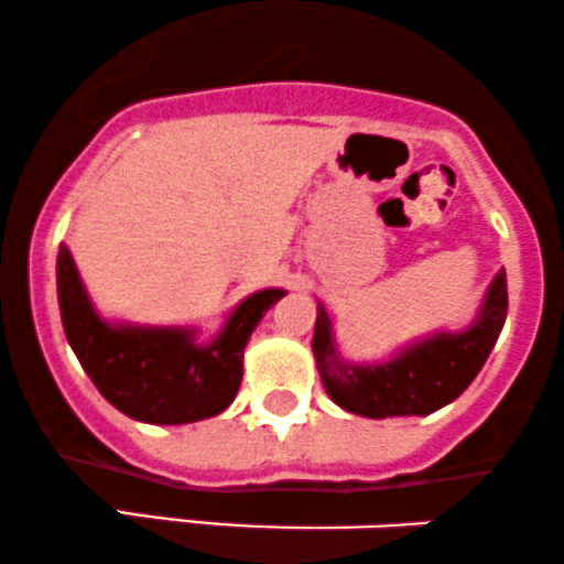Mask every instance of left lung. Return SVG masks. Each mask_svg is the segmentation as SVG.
<instances>
[{
    "instance_id": "1",
    "label": "left lung",
    "mask_w": 564,
    "mask_h": 564,
    "mask_svg": "<svg viewBox=\"0 0 564 564\" xmlns=\"http://www.w3.org/2000/svg\"><path fill=\"white\" fill-rule=\"evenodd\" d=\"M507 273L498 270L467 328L426 334L398 347L387 360L352 364L341 358L332 313L318 302L313 355L323 390L336 405L366 419L435 413L480 373L507 321Z\"/></svg>"
}]
</instances>
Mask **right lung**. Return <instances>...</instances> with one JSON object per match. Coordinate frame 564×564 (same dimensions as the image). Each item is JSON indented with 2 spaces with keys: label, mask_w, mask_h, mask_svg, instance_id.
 I'll return each mask as SVG.
<instances>
[{
  "label": "right lung",
  "mask_w": 564,
  "mask_h": 564,
  "mask_svg": "<svg viewBox=\"0 0 564 564\" xmlns=\"http://www.w3.org/2000/svg\"><path fill=\"white\" fill-rule=\"evenodd\" d=\"M283 289L249 294L212 339L198 326H142L97 313L66 243L57 251V304L70 349L102 398L145 424H191L223 413L243 379V349Z\"/></svg>",
  "instance_id": "add662e5"
}]
</instances>
